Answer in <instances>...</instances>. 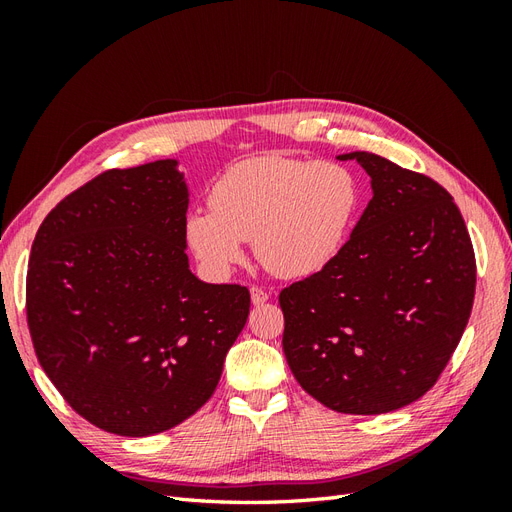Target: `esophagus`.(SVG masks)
<instances>
[{"label": "esophagus", "mask_w": 512, "mask_h": 512, "mask_svg": "<svg viewBox=\"0 0 512 512\" xmlns=\"http://www.w3.org/2000/svg\"><path fill=\"white\" fill-rule=\"evenodd\" d=\"M250 297H252V303H254V305H262V303L269 301V292L258 288V286H252V288H250Z\"/></svg>", "instance_id": "esophagus-1"}]
</instances>
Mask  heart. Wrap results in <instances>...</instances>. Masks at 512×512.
I'll return each instance as SVG.
<instances>
[{
  "mask_svg": "<svg viewBox=\"0 0 512 512\" xmlns=\"http://www.w3.org/2000/svg\"><path fill=\"white\" fill-rule=\"evenodd\" d=\"M359 200V181L339 162L250 158L215 183L213 209L188 213L185 243L209 275L226 277L252 239L256 258L271 273L299 280L342 252Z\"/></svg>",
  "mask_w": 512,
  "mask_h": 512,
  "instance_id": "heart-1",
  "label": "heart"
}]
</instances>
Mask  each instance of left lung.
Listing matches in <instances>:
<instances>
[{
	"instance_id": "left-lung-1",
	"label": "left lung",
	"mask_w": 512,
	"mask_h": 512,
	"mask_svg": "<svg viewBox=\"0 0 512 512\" xmlns=\"http://www.w3.org/2000/svg\"><path fill=\"white\" fill-rule=\"evenodd\" d=\"M371 200L327 267L282 290L288 367L344 414L404 408L436 384L466 329L476 262L453 196L369 151Z\"/></svg>"
}]
</instances>
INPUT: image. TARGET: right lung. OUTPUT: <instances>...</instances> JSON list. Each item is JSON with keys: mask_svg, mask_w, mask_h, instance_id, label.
<instances>
[{"mask_svg": "<svg viewBox=\"0 0 512 512\" xmlns=\"http://www.w3.org/2000/svg\"><path fill=\"white\" fill-rule=\"evenodd\" d=\"M190 190L177 160L108 170L46 215L27 324L55 389L91 425L145 438L213 395L250 290L190 271Z\"/></svg>", "mask_w": 512, "mask_h": 512, "instance_id": "right-lung-1", "label": "right lung"}]
</instances>
